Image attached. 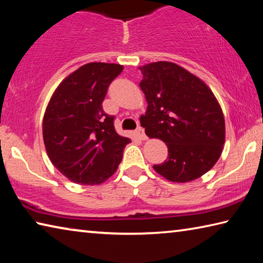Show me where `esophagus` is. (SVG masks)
<instances>
[{"mask_svg":"<svg viewBox=\"0 0 263 263\" xmlns=\"http://www.w3.org/2000/svg\"><path fill=\"white\" fill-rule=\"evenodd\" d=\"M137 135L139 136V138L141 140H146L147 139V137H146V135H145V131H144V128H142L141 126H139L137 128Z\"/></svg>","mask_w":263,"mask_h":263,"instance_id":"34e87169","label":"esophagus"}]
</instances>
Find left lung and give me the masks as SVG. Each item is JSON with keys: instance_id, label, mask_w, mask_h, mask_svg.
I'll use <instances>...</instances> for the list:
<instances>
[{"instance_id": "8db88e82", "label": "left lung", "mask_w": 263, "mask_h": 263, "mask_svg": "<svg viewBox=\"0 0 263 263\" xmlns=\"http://www.w3.org/2000/svg\"><path fill=\"white\" fill-rule=\"evenodd\" d=\"M147 101L141 126L168 147L154 171L172 182L198 179L215 166L225 142V121L213 92L202 80L168 61L140 67Z\"/></svg>"}]
</instances>
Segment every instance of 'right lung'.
I'll return each mask as SVG.
<instances>
[{
  "label": "right lung",
  "mask_w": 263,
  "mask_h": 263,
  "mask_svg": "<svg viewBox=\"0 0 263 263\" xmlns=\"http://www.w3.org/2000/svg\"><path fill=\"white\" fill-rule=\"evenodd\" d=\"M123 66L90 62L68 75L48 103L43 138L58 171L79 184H99L117 171L131 140L115 130L102 102Z\"/></svg>",
  "instance_id": "1"
}]
</instances>
